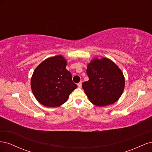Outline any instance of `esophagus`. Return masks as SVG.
I'll return each instance as SVG.
<instances>
[{
	"mask_svg": "<svg viewBox=\"0 0 152 152\" xmlns=\"http://www.w3.org/2000/svg\"><path fill=\"white\" fill-rule=\"evenodd\" d=\"M77 86H78V87H79V88H80V87H82V82H79V83H78V84H77Z\"/></svg>",
	"mask_w": 152,
	"mask_h": 152,
	"instance_id": "1",
	"label": "esophagus"
}]
</instances>
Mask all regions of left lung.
Returning a JSON list of instances; mask_svg holds the SVG:
<instances>
[{
    "instance_id": "left-lung-1",
    "label": "left lung",
    "mask_w": 152,
    "mask_h": 152,
    "mask_svg": "<svg viewBox=\"0 0 152 152\" xmlns=\"http://www.w3.org/2000/svg\"><path fill=\"white\" fill-rule=\"evenodd\" d=\"M89 80L82 83L90 102L98 107L114 103L121 97L125 86L122 71L108 58H96L88 64Z\"/></svg>"
}]
</instances>
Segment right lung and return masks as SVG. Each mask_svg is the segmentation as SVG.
Listing matches in <instances>:
<instances>
[{
	"label": "right lung",
	"instance_id": "obj_1",
	"mask_svg": "<svg viewBox=\"0 0 152 152\" xmlns=\"http://www.w3.org/2000/svg\"><path fill=\"white\" fill-rule=\"evenodd\" d=\"M66 66L65 59L59 55L46 59L36 68L31 79V87L40 103L47 107H59L77 88Z\"/></svg>",
	"mask_w": 152,
	"mask_h": 152
}]
</instances>
